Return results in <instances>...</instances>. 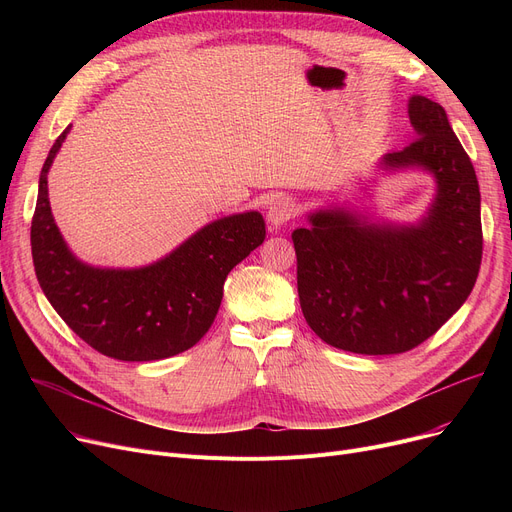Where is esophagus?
Masks as SVG:
<instances>
[{
	"mask_svg": "<svg viewBox=\"0 0 512 512\" xmlns=\"http://www.w3.org/2000/svg\"><path fill=\"white\" fill-rule=\"evenodd\" d=\"M297 213H299L297 203L288 197H280L270 205V209H267V222H270L274 228H278L297 218Z\"/></svg>",
	"mask_w": 512,
	"mask_h": 512,
	"instance_id": "1",
	"label": "esophagus"
}]
</instances>
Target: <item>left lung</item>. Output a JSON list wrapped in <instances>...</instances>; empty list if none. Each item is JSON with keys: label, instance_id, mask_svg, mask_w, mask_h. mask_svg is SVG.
Returning <instances> with one entry per match:
<instances>
[{"label": "left lung", "instance_id": "1", "mask_svg": "<svg viewBox=\"0 0 512 512\" xmlns=\"http://www.w3.org/2000/svg\"><path fill=\"white\" fill-rule=\"evenodd\" d=\"M409 118L419 137L388 153L384 166L436 176L438 195L421 224L375 226L328 209L292 232L307 324L348 353L411 351L461 309L479 274L481 197L471 159L440 103L411 97Z\"/></svg>", "mask_w": 512, "mask_h": 512}]
</instances>
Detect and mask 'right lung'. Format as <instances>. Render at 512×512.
Returning a JSON list of instances; mask_svg holds the SVG:
<instances>
[{
    "label": "right lung",
    "instance_id": "add662e5",
    "mask_svg": "<svg viewBox=\"0 0 512 512\" xmlns=\"http://www.w3.org/2000/svg\"><path fill=\"white\" fill-rule=\"evenodd\" d=\"M70 126L49 149L31 226L37 280L66 326L97 353L118 361L168 359L195 346L218 315L224 282L265 240L261 213L228 215L141 270L80 263L53 222L47 172Z\"/></svg>",
    "mask_w": 512,
    "mask_h": 512
}]
</instances>
